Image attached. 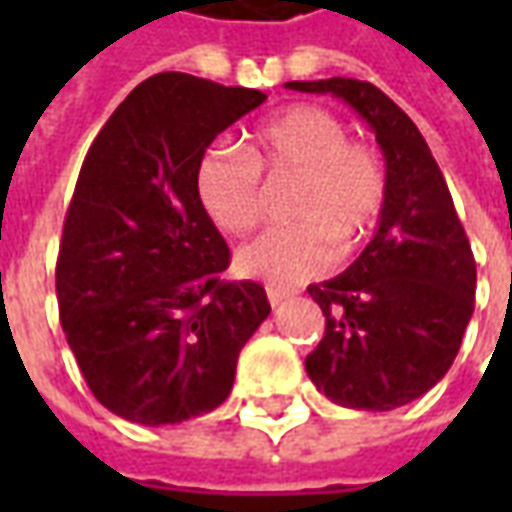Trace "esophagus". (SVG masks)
Segmentation results:
<instances>
[{"instance_id": "esophagus-1", "label": "esophagus", "mask_w": 512, "mask_h": 512, "mask_svg": "<svg viewBox=\"0 0 512 512\" xmlns=\"http://www.w3.org/2000/svg\"><path fill=\"white\" fill-rule=\"evenodd\" d=\"M266 296H268V301H271V307H279V304H282V301L290 296V290L274 288V285H271V288H266Z\"/></svg>"}]
</instances>
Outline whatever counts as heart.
Wrapping results in <instances>:
<instances>
[{
    "instance_id": "heart-1",
    "label": "heart",
    "mask_w": 512,
    "mask_h": 512,
    "mask_svg": "<svg viewBox=\"0 0 512 512\" xmlns=\"http://www.w3.org/2000/svg\"><path fill=\"white\" fill-rule=\"evenodd\" d=\"M260 175L296 178L288 216L296 222L238 249L246 277L290 288L337 260V238L354 246L376 227L386 202V169L373 147L348 139V128L321 106H288L246 136L244 150L213 145L194 175L197 200L222 233L246 235L263 222Z\"/></svg>"
}]
</instances>
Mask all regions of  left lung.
Segmentation results:
<instances>
[{
  "mask_svg": "<svg viewBox=\"0 0 512 512\" xmlns=\"http://www.w3.org/2000/svg\"><path fill=\"white\" fill-rule=\"evenodd\" d=\"M334 95L376 134L386 161V202L376 235L343 274L310 285L326 332L307 376L332 403L392 411L439 384L472 321L477 266L428 142L376 84L288 82Z\"/></svg>",
  "mask_w": 512,
  "mask_h": 512,
  "instance_id": "1",
  "label": "left lung"
}]
</instances>
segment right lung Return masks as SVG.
<instances>
[{
  "instance_id": "obj_1",
  "label": "right lung",
  "mask_w": 512,
  "mask_h": 512,
  "mask_svg": "<svg viewBox=\"0 0 512 512\" xmlns=\"http://www.w3.org/2000/svg\"><path fill=\"white\" fill-rule=\"evenodd\" d=\"M266 101L249 87L156 73L87 150L62 227L57 301L98 403L139 425L222 406L271 304L252 279L222 282L230 249L197 200V164Z\"/></svg>"
}]
</instances>
